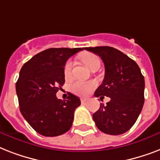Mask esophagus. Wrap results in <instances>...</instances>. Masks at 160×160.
Returning a JSON list of instances; mask_svg holds the SVG:
<instances>
[{
	"label": "esophagus",
	"mask_w": 160,
	"mask_h": 160,
	"mask_svg": "<svg viewBox=\"0 0 160 160\" xmlns=\"http://www.w3.org/2000/svg\"><path fill=\"white\" fill-rule=\"evenodd\" d=\"M87 99H86V98H83V99H81V102L83 103V104H84V103H86L87 102Z\"/></svg>",
	"instance_id": "1"
}]
</instances>
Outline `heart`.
Returning a JSON list of instances; mask_svg holds the SVG:
<instances>
[{
    "label": "heart",
    "instance_id": "b5f03b06",
    "mask_svg": "<svg viewBox=\"0 0 160 160\" xmlns=\"http://www.w3.org/2000/svg\"><path fill=\"white\" fill-rule=\"evenodd\" d=\"M80 59L89 69H91L95 65H100V59L98 58L97 55L92 53L82 54L80 56ZM72 67L73 61L70 60H68L67 62L65 63V67H64V75L66 79L70 77ZM95 84L92 81L77 80L70 85V90L74 94L79 95V96H85L95 88Z\"/></svg>",
    "mask_w": 160,
    "mask_h": 160
}]
</instances>
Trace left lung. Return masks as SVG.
Returning <instances> with one entry per match:
<instances>
[{"mask_svg": "<svg viewBox=\"0 0 160 160\" xmlns=\"http://www.w3.org/2000/svg\"><path fill=\"white\" fill-rule=\"evenodd\" d=\"M99 55L105 65V78L95 96L110 98L93 114L100 131L118 135L127 132L136 122L144 102V78L136 62L109 46L85 47Z\"/></svg>", "mask_w": 160, "mask_h": 160, "instance_id": "1", "label": "left lung"}]
</instances>
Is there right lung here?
Instances as JSON below:
<instances>
[{
	"mask_svg": "<svg viewBox=\"0 0 160 160\" xmlns=\"http://www.w3.org/2000/svg\"><path fill=\"white\" fill-rule=\"evenodd\" d=\"M82 48H50L25 63L16 85L21 114L41 135L58 136L72 126L74 112L80 98L71 93L67 100L56 93L65 84L64 67L71 55Z\"/></svg>",
	"mask_w": 160,
	"mask_h": 160,
	"instance_id": "1",
	"label": "right lung"
}]
</instances>
